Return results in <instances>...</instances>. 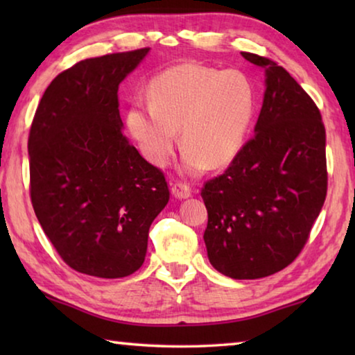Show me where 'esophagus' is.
<instances>
[{
  "label": "esophagus",
  "mask_w": 355,
  "mask_h": 355,
  "mask_svg": "<svg viewBox=\"0 0 355 355\" xmlns=\"http://www.w3.org/2000/svg\"><path fill=\"white\" fill-rule=\"evenodd\" d=\"M172 194L177 197V199H188V197L191 196V188L189 184L186 183H175L172 186Z\"/></svg>",
  "instance_id": "obj_1"
}]
</instances>
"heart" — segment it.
<instances>
[{
	"label": "heart",
	"mask_w": 355,
	"mask_h": 355,
	"mask_svg": "<svg viewBox=\"0 0 355 355\" xmlns=\"http://www.w3.org/2000/svg\"><path fill=\"white\" fill-rule=\"evenodd\" d=\"M148 98L127 112L131 136L150 163L164 166L182 130L183 164L191 173L227 164L241 148L255 110L248 76L200 64L159 71L150 81Z\"/></svg>",
	"instance_id": "b5f03b06"
}]
</instances>
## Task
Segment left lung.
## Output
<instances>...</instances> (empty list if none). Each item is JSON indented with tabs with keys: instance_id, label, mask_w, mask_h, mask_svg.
<instances>
[{
	"instance_id": "1",
	"label": "left lung",
	"mask_w": 355,
	"mask_h": 355,
	"mask_svg": "<svg viewBox=\"0 0 355 355\" xmlns=\"http://www.w3.org/2000/svg\"><path fill=\"white\" fill-rule=\"evenodd\" d=\"M241 55L266 73L255 136L200 192L209 263L238 280L296 260L327 194L326 128L315 101L272 59Z\"/></svg>"
}]
</instances>
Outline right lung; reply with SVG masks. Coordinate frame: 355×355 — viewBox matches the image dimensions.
Listing matches in <instances>:
<instances>
[{"label": "right lung", "mask_w": 355, "mask_h": 355, "mask_svg": "<svg viewBox=\"0 0 355 355\" xmlns=\"http://www.w3.org/2000/svg\"><path fill=\"white\" fill-rule=\"evenodd\" d=\"M150 48L84 59L42 95L28 137L34 213L71 269L101 279L136 272L148 228L169 202L164 172L130 144L119 84Z\"/></svg>", "instance_id": "right-lung-1"}]
</instances>
